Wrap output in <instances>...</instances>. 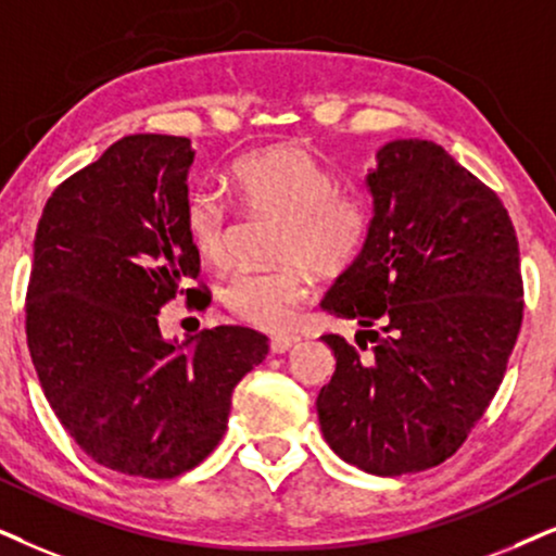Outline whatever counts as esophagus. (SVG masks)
<instances>
[{
	"mask_svg": "<svg viewBox=\"0 0 556 556\" xmlns=\"http://www.w3.org/2000/svg\"><path fill=\"white\" fill-rule=\"evenodd\" d=\"M298 343H300V336H294V333L271 336L269 349H271V354H287V351H290L292 346H298Z\"/></svg>",
	"mask_w": 556,
	"mask_h": 556,
	"instance_id": "1",
	"label": "esophagus"
}]
</instances>
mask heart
Segmentation results:
<instances>
[{
    "label": "heart",
    "mask_w": 556,
    "mask_h": 556,
    "mask_svg": "<svg viewBox=\"0 0 556 556\" xmlns=\"http://www.w3.org/2000/svg\"><path fill=\"white\" fill-rule=\"evenodd\" d=\"M230 192L254 215L279 217L277 269H243L223 292L228 311L262 330H287L311 300L313 271L341 274L367 249L371 207L359 189L336 187L330 166L302 143H277L236 159L228 168ZM181 226L207 264L230 254L228 202L210 189L187 197Z\"/></svg>",
    "instance_id": "heart-1"
}]
</instances>
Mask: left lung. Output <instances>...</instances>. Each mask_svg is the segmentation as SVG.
Returning a JSON list of instances; mask_svg holds the SVG:
<instances>
[{"label":"left lung","mask_w":556,"mask_h":556,"mask_svg":"<svg viewBox=\"0 0 556 556\" xmlns=\"http://www.w3.org/2000/svg\"><path fill=\"white\" fill-rule=\"evenodd\" d=\"M377 159L369 243L320 302L362 323L370 356L323 336L336 371L315 407L341 459L395 477L446 462L488 410L521 330L523 277L503 200L439 143L392 140Z\"/></svg>","instance_id":"obj_1"}]
</instances>
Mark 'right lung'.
I'll list each match as a JSON object with an SVG mask.
<instances>
[{
  "label": "right lung",
  "mask_w": 556,
  "mask_h": 556,
  "mask_svg": "<svg viewBox=\"0 0 556 556\" xmlns=\"http://www.w3.org/2000/svg\"><path fill=\"white\" fill-rule=\"evenodd\" d=\"M189 138L140 132L48 197L33 243L25 333L55 418L97 465L174 480L228 428L230 395L269 351L243 326L168 343L159 313L187 294L210 305L181 226Z\"/></svg>",
  "instance_id": "add662e5"
}]
</instances>
